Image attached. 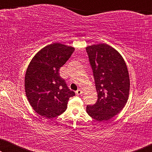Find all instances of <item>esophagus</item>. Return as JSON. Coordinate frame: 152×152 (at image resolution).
I'll return each instance as SVG.
<instances>
[{
	"mask_svg": "<svg viewBox=\"0 0 152 152\" xmlns=\"http://www.w3.org/2000/svg\"><path fill=\"white\" fill-rule=\"evenodd\" d=\"M82 91L81 90V89H78L77 91H75V93H76V95H81V94H82Z\"/></svg>",
	"mask_w": 152,
	"mask_h": 152,
	"instance_id": "esophagus-1",
	"label": "esophagus"
}]
</instances>
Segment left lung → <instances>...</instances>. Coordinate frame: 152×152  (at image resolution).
Listing matches in <instances>:
<instances>
[{
	"label": "left lung",
	"mask_w": 152,
	"mask_h": 152,
	"mask_svg": "<svg viewBox=\"0 0 152 152\" xmlns=\"http://www.w3.org/2000/svg\"><path fill=\"white\" fill-rule=\"evenodd\" d=\"M94 76L97 101L87 105L86 112L99 122L107 121L119 113L127 102L130 80L123 57L106 43L86 48Z\"/></svg>",
	"instance_id": "1"
}]
</instances>
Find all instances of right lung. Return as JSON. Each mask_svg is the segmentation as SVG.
Wrapping results in <instances>:
<instances>
[{"label":"right lung","instance_id":"right-lung-1","mask_svg":"<svg viewBox=\"0 0 152 152\" xmlns=\"http://www.w3.org/2000/svg\"><path fill=\"white\" fill-rule=\"evenodd\" d=\"M74 50L72 46L53 43L39 50L29 64L25 76L26 96L32 109L43 117L61 115L70 97L75 95L59 73Z\"/></svg>","mask_w":152,"mask_h":152}]
</instances>
